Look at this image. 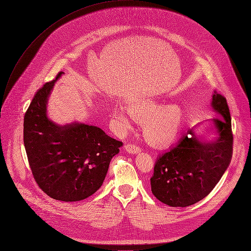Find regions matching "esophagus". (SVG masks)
<instances>
[{
  "mask_svg": "<svg viewBox=\"0 0 251 251\" xmlns=\"http://www.w3.org/2000/svg\"><path fill=\"white\" fill-rule=\"evenodd\" d=\"M125 149L128 152H131V153H138L141 151V148L132 143H128L127 145H125Z\"/></svg>",
  "mask_w": 251,
  "mask_h": 251,
  "instance_id": "esophagus-1",
  "label": "esophagus"
}]
</instances>
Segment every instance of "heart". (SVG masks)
<instances>
[{
  "label": "heart",
  "instance_id": "b5f03b06",
  "mask_svg": "<svg viewBox=\"0 0 251 251\" xmlns=\"http://www.w3.org/2000/svg\"><path fill=\"white\" fill-rule=\"evenodd\" d=\"M114 117L124 128H130L136 117L144 122V134L149 142L156 146L172 143L177 136L183 119L181 108L176 104L161 107L153 100H140L130 108L116 107Z\"/></svg>",
  "mask_w": 251,
  "mask_h": 251
}]
</instances>
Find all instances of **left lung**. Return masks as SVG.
Returning a JSON list of instances; mask_svg holds the SVG:
<instances>
[{
	"label": "left lung",
	"mask_w": 251,
	"mask_h": 251,
	"mask_svg": "<svg viewBox=\"0 0 251 251\" xmlns=\"http://www.w3.org/2000/svg\"><path fill=\"white\" fill-rule=\"evenodd\" d=\"M212 107L214 141L205 142L190 129L180 141L159 154L151 177L152 194L172 207H187L205 198L226 171L232 154V133L226 100L216 91Z\"/></svg>",
	"instance_id": "8db88e82"
}]
</instances>
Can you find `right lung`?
I'll return each mask as SVG.
<instances>
[{"instance_id": "right-lung-1", "label": "right lung", "mask_w": 251, "mask_h": 251, "mask_svg": "<svg viewBox=\"0 0 251 251\" xmlns=\"http://www.w3.org/2000/svg\"><path fill=\"white\" fill-rule=\"evenodd\" d=\"M35 94L24 119V143L34 180L55 200L90 197L102 185L111 158L123 145L99 127L74 122L60 126L48 119L46 104L54 82Z\"/></svg>"}]
</instances>
